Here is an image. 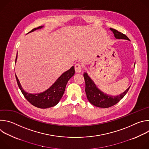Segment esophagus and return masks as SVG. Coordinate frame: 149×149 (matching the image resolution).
<instances>
[{
    "instance_id": "esophagus-1",
    "label": "esophagus",
    "mask_w": 149,
    "mask_h": 149,
    "mask_svg": "<svg viewBox=\"0 0 149 149\" xmlns=\"http://www.w3.org/2000/svg\"><path fill=\"white\" fill-rule=\"evenodd\" d=\"M75 70L77 73H79L82 71V65L79 63H77L75 65Z\"/></svg>"
}]
</instances>
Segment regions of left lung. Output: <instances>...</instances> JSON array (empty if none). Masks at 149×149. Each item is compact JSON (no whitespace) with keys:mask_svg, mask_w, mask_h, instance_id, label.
Here are the masks:
<instances>
[{"mask_svg":"<svg viewBox=\"0 0 149 149\" xmlns=\"http://www.w3.org/2000/svg\"><path fill=\"white\" fill-rule=\"evenodd\" d=\"M113 31L116 39H122L130 40L129 38L123 33L117 30L110 28ZM84 77L86 82V93L88 100L91 104L100 108H109L118 103L128 92L130 87L127 88L124 93L117 96H111L105 94L100 91L95 86V84L87 73L84 74Z\"/></svg>","mask_w":149,"mask_h":149,"instance_id":"1","label":"left lung"}]
</instances>
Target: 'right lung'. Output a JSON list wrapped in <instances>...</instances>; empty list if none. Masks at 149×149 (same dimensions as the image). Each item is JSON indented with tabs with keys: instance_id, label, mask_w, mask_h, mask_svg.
I'll list each match as a JSON object with an SVG mask.
<instances>
[{
	"instance_id": "1",
	"label": "right lung",
	"mask_w": 149,
	"mask_h": 149,
	"mask_svg": "<svg viewBox=\"0 0 149 149\" xmlns=\"http://www.w3.org/2000/svg\"><path fill=\"white\" fill-rule=\"evenodd\" d=\"M43 26H39L36 28L33 29L28 33L32 32L36 29H40ZM17 59V55L16 57L15 63ZM75 70L74 67H72L69 70L63 72L54 82L52 86L45 91L39 94H29L25 92L22 88L20 84V82L15 74L16 81L18 87L21 92L24 95L25 98L35 107L40 109H47L54 107L56 105L64 93L67 84L69 79L74 75Z\"/></svg>"
}]
</instances>
